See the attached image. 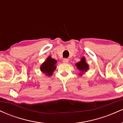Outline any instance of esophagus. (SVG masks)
Returning <instances> with one entry per match:
<instances>
[{"label": "esophagus", "instance_id": "obj_1", "mask_svg": "<svg viewBox=\"0 0 123 123\" xmlns=\"http://www.w3.org/2000/svg\"><path fill=\"white\" fill-rule=\"evenodd\" d=\"M68 60L67 58H64L63 60V62L64 63H68Z\"/></svg>", "mask_w": 123, "mask_h": 123}]
</instances>
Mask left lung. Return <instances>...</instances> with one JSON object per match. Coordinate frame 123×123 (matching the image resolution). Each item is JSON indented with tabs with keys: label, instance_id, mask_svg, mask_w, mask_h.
<instances>
[{
	"label": "left lung",
	"instance_id": "obj_1",
	"mask_svg": "<svg viewBox=\"0 0 123 123\" xmlns=\"http://www.w3.org/2000/svg\"><path fill=\"white\" fill-rule=\"evenodd\" d=\"M76 66L77 69L81 72V73L79 74L80 75H81L84 72H87V70L89 69L88 65L87 64V63H86V58L84 57L81 59V61L80 62L76 63Z\"/></svg>",
	"mask_w": 123,
	"mask_h": 123
}]
</instances>
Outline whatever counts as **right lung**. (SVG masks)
<instances>
[{
  "instance_id": "obj_1",
  "label": "right lung",
  "mask_w": 123,
  "mask_h": 123,
  "mask_svg": "<svg viewBox=\"0 0 123 123\" xmlns=\"http://www.w3.org/2000/svg\"><path fill=\"white\" fill-rule=\"evenodd\" d=\"M57 61L52 58L51 56L47 58L46 61H45L40 66V70L42 72L45 73L46 75L50 76L53 74L57 66H55Z\"/></svg>"
}]
</instances>
